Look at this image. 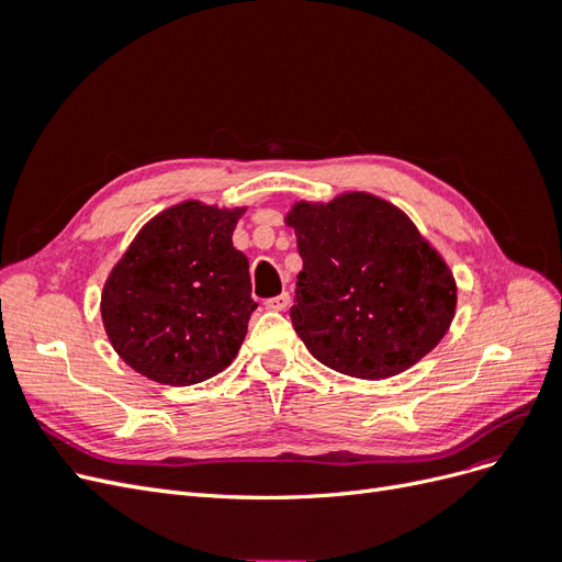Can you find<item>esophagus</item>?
<instances>
[{
    "label": "esophagus",
    "instance_id": "esophagus-1",
    "mask_svg": "<svg viewBox=\"0 0 562 562\" xmlns=\"http://www.w3.org/2000/svg\"><path fill=\"white\" fill-rule=\"evenodd\" d=\"M288 304H291V295L288 293H281V295H277V297H271V300H267L265 302V307L267 310H271V312H283Z\"/></svg>",
    "mask_w": 562,
    "mask_h": 562
}]
</instances>
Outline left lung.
Returning a JSON list of instances; mask_svg holds the SVG:
<instances>
[{
	"label": "left lung",
	"instance_id": "left-lung-1",
	"mask_svg": "<svg viewBox=\"0 0 562 562\" xmlns=\"http://www.w3.org/2000/svg\"><path fill=\"white\" fill-rule=\"evenodd\" d=\"M285 225L302 255L291 318L316 361L386 380L443 339L457 310L454 277L394 203L368 192L295 201Z\"/></svg>",
	"mask_w": 562,
	"mask_h": 562
}]
</instances>
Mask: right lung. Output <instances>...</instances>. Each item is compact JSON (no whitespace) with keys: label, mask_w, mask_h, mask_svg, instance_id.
Returning <instances> with one entry per match:
<instances>
[{"label":"right lung","mask_w":562,"mask_h":562,"mask_svg":"<svg viewBox=\"0 0 562 562\" xmlns=\"http://www.w3.org/2000/svg\"><path fill=\"white\" fill-rule=\"evenodd\" d=\"M244 213L176 203L151 217L112 267L100 316L114 351L147 380L199 384L239 353L258 307L248 258L232 244Z\"/></svg>","instance_id":"obj_1"}]
</instances>
